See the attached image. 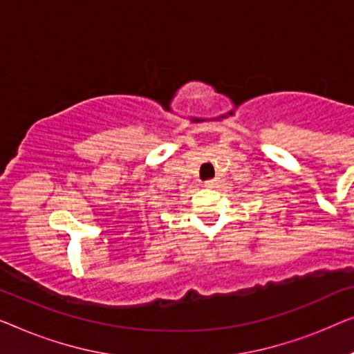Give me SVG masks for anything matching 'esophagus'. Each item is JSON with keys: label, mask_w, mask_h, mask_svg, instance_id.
Masks as SVG:
<instances>
[{"label": "esophagus", "mask_w": 354, "mask_h": 354, "mask_svg": "<svg viewBox=\"0 0 354 354\" xmlns=\"http://www.w3.org/2000/svg\"><path fill=\"white\" fill-rule=\"evenodd\" d=\"M203 186L205 187H216L218 186V179H208V181L203 183Z\"/></svg>", "instance_id": "34e87169"}]
</instances>
